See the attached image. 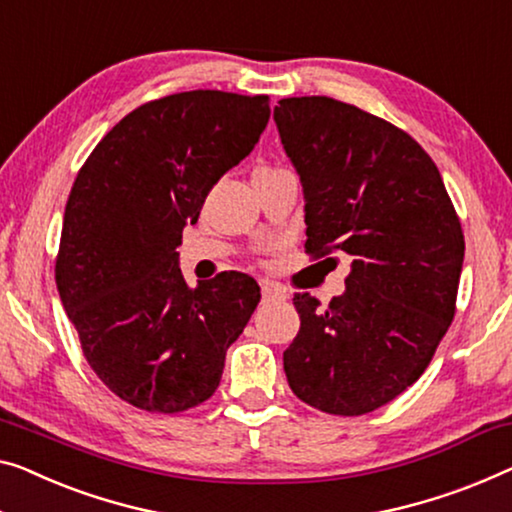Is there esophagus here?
I'll use <instances>...</instances> for the list:
<instances>
[{"mask_svg":"<svg viewBox=\"0 0 512 512\" xmlns=\"http://www.w3.org/2000/svg\"><path fill=\"white\" fill-rule=\"evenodd\" d=\"M262 296L264 301H276V299H287V292L280 285H276V282H264Z\"/></svg>","mask_w":512,"mask_h":512,"instance_id":"34e87169","label":"esophagus"}]
</instances>
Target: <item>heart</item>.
Listing matches in <instances>:
<instances>
[{"mask_svg": "<svg viewBox=\"0 0 512 512\" xmlns=\"http://www.w3.org/2000/svg\"><path fill=\"white\" fill-rule=\"evenodd\" d=\"M259 172H271V170H266V167H262V170H259Z\"/></svg>", "mask_w": 512, "mask_h": 512, "instance_id": "1", "label": "heart"}]
</instances>
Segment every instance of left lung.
Listing matches in <instances>:
<instances>
[{"label":"left lung","mask_w":512,"mask_h":512,"mask_svg":"<svg viewBox=\"0 0 512 512\" xmlns=\"http://www.w3.org/2000/svg\"><path fill=\"white\" fill-rule=\"evenodd\" d=\"M273 119L303 186L305 250L352 257L329 305L294 296L289 388L326 414H368L423 375L453 322L460 218L421 144L375 114L301 96L278 101Z\"/></svg>","instance_id":"obj_1"}]
</instances>
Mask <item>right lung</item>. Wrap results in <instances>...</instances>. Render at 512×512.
<instances>
[{
	"instance_id": "1",
	"label": "right lung",
	"mask_w": 512,
	"mask_h": 512,
	"mask_svg": "<svg viewBox=\"0 0 512 512\" xmlns=\"http://www.w3.org/2000/svg\"><path fill=\"white\" fill-rule=\"evenodd\" d=\"M269 117V96L195 89L158 98L126 114L73 183L57 289L91 370L137 409L177 414L209 400L262 299L236 271L188 287L177 248Z\"/></svg>"
}]
</instances>
